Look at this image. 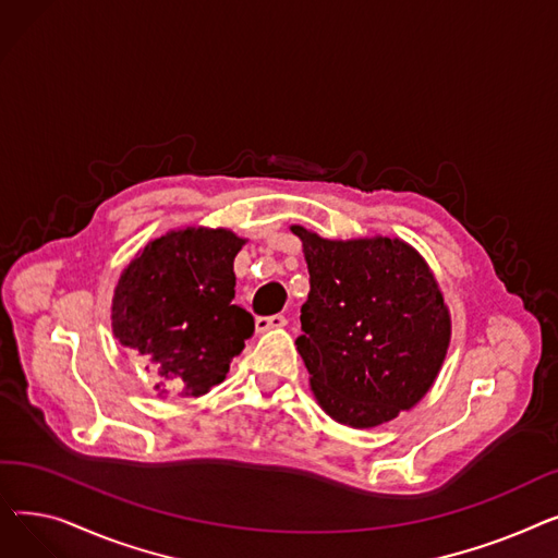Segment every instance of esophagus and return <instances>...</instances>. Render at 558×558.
Instances as JSON below:
<instances>
[{
	"label": "esophagus",
	"mask_w": 558,
	"mask_h": 558,
	"mask_svg": "<svg viewBox=\"0 0 558 558\" xmlns=\"http://www.w3.org/2000/svg\"><path fill=\"white\" fill-rule=\"evenodd\" d=\"M287 324L284 314H274V316H257L255 318V328L257 332H267L271 328H282Z\"/></svg>",
	"instance_id": "1"
}]
</instances>
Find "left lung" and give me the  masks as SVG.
<instances>
[{
  "instance_id": "1",
  "label": "left lung",
  "mask_w": 558,
  "mask_h": 558,
  "mask_svg": "<svg viewBox=\"0 0 558 558\" xmlns=\"http://www.w3.org/2000/svg\"><path fill=\"white\" fill-rule=\"evenodd\" d=\"M291 230L310 269L296 345L318 404L350 427L396 418L429 391L450 343L432 271L400 240L332 242Z\"/></svg>"
}]
</instances>
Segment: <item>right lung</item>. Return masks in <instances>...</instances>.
<instances>
[{"label":"right lung","instance_id":"right-lung-1","mask_svg":"<svg viewBox=\"0 0 558 558\" xmlns=\"http://www.w3.org/2000/svg\"><path fill=\"white\" fill-rule=\"evenodd\" d=\"M244 240L185 228L146 246L120 278L112 332L158 371V393L201 396L223 383L255 320L234 299L232 262Z\"/></svg>","mask_w":558,"mask_h":558}]
</instances>
